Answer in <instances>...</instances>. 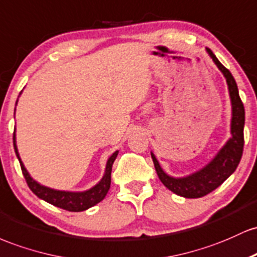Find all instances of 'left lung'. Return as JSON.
<instances>
[{
    "instance_id": "8db88e82",
    "label": "left lung",
    "mask_w": 257,
    "mask_h": 257,
    "mask_svg": "<svg viewBox=\"0 0 257 257\" xmlns=\"http://www.w3.org/2000/svg\"><path fill=\"white\" fill-rule=\"evenodd\" d=\"M206 51L215 62V64L223 73L227 85H228L230 100H232V125H230L232 138H229L226 146L221 149L209 165H206L200 171L183 178H174L166 175L160 167L157 158L152 153L155 170H157V174L164 186L174 192L175 194L184 198H201L215 191L235 171L240 163L244 149L245 110L243 102L239 97L237 82L228 69L224 68L220 60L216 58L212 51L210 48H206Z\"/></svg>"
}]
</instances>
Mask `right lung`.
I'll return each mask as SVG.
<instances>
[{
  "label": "right lung",
  "mask_w": 257,
  "mask_h": 257,
  "mask_svg": "<svg viewBox=\"0 0 257 257\" xmlns=\"http://www.w3.org/2000/svg\"><path fill=\"white\" fill-rule=\"evenodd\" d=\"M13 144H14V151H16L17 158L19 159L20 167H22V172L24 175L25 181H27L29 188L33 191L35 195H37L42 200L47 201V203L52 204V205L60 207V209H64L66 211H73V212H79L83 211V210H87L90 207L94 206L96 204L102 201L108 193L109 188H110V181H111V166L113 163L116 159L117 152H115L110 158H109L108 163H106L105 172L103 176L102 180L99 181V183L96 184L93 188L88 189L86 192H62V191H54V189L47 188V187L41 186L40 183H37L36 181H34L30 177V175L28 174V171L25 170L24 165H23L22 160H20L18 149L16 146V136L13 135Z\"/></svg>",
  "instance_id": "add662e5"
}]
</instances>
